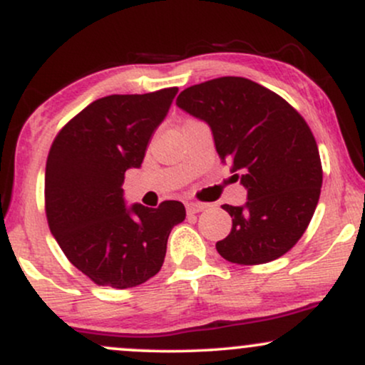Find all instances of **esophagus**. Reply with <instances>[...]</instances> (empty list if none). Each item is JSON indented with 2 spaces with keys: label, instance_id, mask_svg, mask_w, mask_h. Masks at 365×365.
I'll list each match as a JSON object with an SVG mask.
<instances>
[{
  "label": "esophagus",
  "instance_id": "1",
  "mask_svg": "<svg viewBox=\"0 0 365 365\" xmlns=\"http://www.w3.org/2000/svg\"><path fill=\"white\" fill-rule=\"evenodd\" d=\"M206 207L207 204H202V202H187V211L192 212V215H194V212L204 211Z\"/></svg>",
  "mask_w": 365,
  "mask_h": 365
}]
</instances>
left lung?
<instances>
[{
	"mask_svg": "<svg viewBox=\"0 0 365 365\" xmlns=\"http://www.w3.org/2000/svg\"><path fill=\"white\" fill-rule=\"evenodd\" d=\"M177 106L211 127L217 156L247 188L244 206H223L232 232L216 244L221 257L254 266L287 254L311 223L322 185L319 150L300 113L244 77L188 87Z\"/></svg>",
	"mask_w": 365,
	"mask_h": 365,
	"instance_id": "8db88e82",
	"label": "left lung"
}]
</instances>
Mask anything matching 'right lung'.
<instances>
[{"label":"right lung","instance_id":"add662e5","mask_svg":"<svg viewBox=\"0 0 365 365\" xmlns=\"http://www.w3.org/2000/svg\"><path fill=\"white\" fill-rule=\"evenodd\" d=\"M113 94L60 130L46 163V216L68 261L99 287L123 290L161 269L171 228L185 220L178 200L159 207L123 199L125 171L140 168L149 140L177 96Z\"/></svg>","mask_w":365,"mask_h":365}]
</instances>
